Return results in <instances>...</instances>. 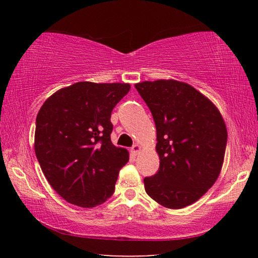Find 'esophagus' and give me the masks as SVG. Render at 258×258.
<instances>
[{"mask_svg": "<svg viewBox=\"0 0 258 258\" xmlns=\"http://www.w3.org/2000/svg\"><path fill=\"white\" fill-rule=\"evenodd\" d=\"M140 151H141V147L139 145H134L132 148H131V152H132V155L134 156H137Z\"/></svg>", "mask_w": 258, "mask_h": 258, "instance_id": "esophagus-1", "label": "esophagus"}]
</instances>
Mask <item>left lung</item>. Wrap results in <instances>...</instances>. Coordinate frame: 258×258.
Returning <instances> with one entry per match:
<instances>
[{"instance_id": "8db88e82", "label": "left lung", "mask_w": 258, "mask_h": 258, "mask_svg": "<svg viewBox=\"0 0 258 258\" xmlns=\"http://www.w3.org/2000/svg\"><path fill=\"white\" fill-rule=\"evenodd\" d=\"M154 117L159 169L146 177L145 189L161 206L180 209L211 189L223 166L228 131L220 110L184 82L145 81L135 84Z\"/></svg>"}]
</instances>
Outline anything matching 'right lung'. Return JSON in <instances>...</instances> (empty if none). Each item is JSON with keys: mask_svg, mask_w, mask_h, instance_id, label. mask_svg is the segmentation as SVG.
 <instances>
[{"mask_svg": "<svg viewBox=\"0 0 258 258\" xmlns=\"http://www.w3.org/2000/svg\"><path fill=\"white\" fill-rule=\"evenodd\" d=\"M128 83L78 82L45 100L34 149L47 182L69 204L92 208L110 198L128 151L112 145L111 111Z\"/></svg>", "mask_w": 258, "mask_h": 258, "instance_id": "add662e5", "label": "right lung"}]
</instances>
